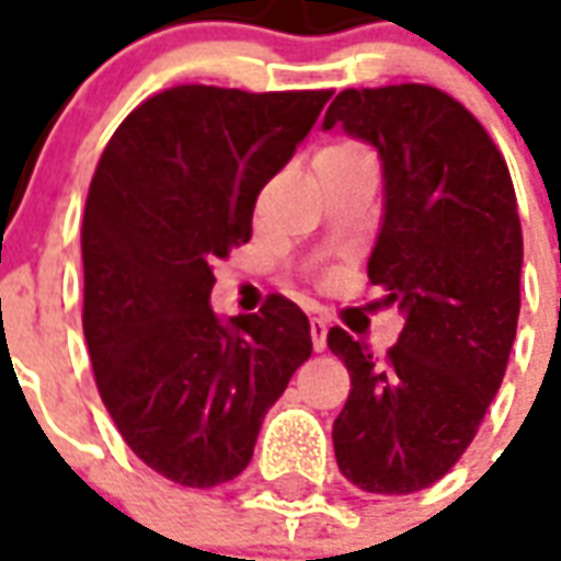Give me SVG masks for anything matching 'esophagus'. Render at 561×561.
Listing matches in <instances>:
<instances>
[{"mask_svg": "<svg viewBox=\"0 0 561 561\" xmlns=\"http://www.w3.org/2000/svg\"><path fill=\"white\" fill-rule=\"evenodd\" d=\"M325 320H320V317H313L311 320V341H313V351L323 353L325 351Z\"/></svg>", "mask_w": 561, "mask_h": 561, "instance_id": "34e87169", "label": "esophagus"}]
</instances>
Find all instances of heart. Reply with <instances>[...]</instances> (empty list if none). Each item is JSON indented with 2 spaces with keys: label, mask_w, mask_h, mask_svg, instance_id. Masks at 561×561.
Masks as SVG:
<instances>
[{
  "label": "heart",
  "mask_w": 561,
  "mask_h": 561,
  "mask_svg": "<svg viewBox=\"0 0 561 561\" xmlns=\"http://www.w3.org/2000/svg\"><path fill=\"white\" fill-rule=\"evenodd\" d=\"M356 150H347V147H335V150H325L323 157H353Z\"/></svg>",
  "instance_id": "b5f03b06"
}]
</instances>
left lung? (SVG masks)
Instances as JSON below:
<instances>
[{
  "label": "left lung",
  "mask_w": 561,
  "mask_h": 561,
  "mask_svg": "<svg viewBox=\"0 0 561 561\" xmlns=\"http://www.w3.org/2000/svg\"><path fill=\"white\" fill-rule=\"evenodd\" d=\"M332 126L380 160L368 280L404 317L387 359L337 325L329 332L351 371L332 444L359 490L411 495L459 462L502 387L523 272L514 184L474 114L426 83L344 90L325 111Z\"/></svg>",
  "instance_id": "left-lung-1"
}]
</instances>
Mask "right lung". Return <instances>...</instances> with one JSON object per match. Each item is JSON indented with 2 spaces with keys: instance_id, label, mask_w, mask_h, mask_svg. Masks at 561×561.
Returning <instances> with one entry per match:
<instances>
[{
  "instance_id": "obj_1",
  "label": "right lung",
  "mask_w": 561,
  "mask_h": 561,
  "mask_svg": "<svg viewBox=\"0 0 561 561\" xmlns=\"http://www.w3.org/2000/svg\"><path fill=\"white\" fill-rule=\"evenodd\" d=\"M329 90L186 83L111 135L83 208V337L99 396L157 474L210 490L248 468L262 420L311 356L284 296L210 308L214 262L248 244L260 190L308 138Z\"/></svg>"
}]
</instances>
